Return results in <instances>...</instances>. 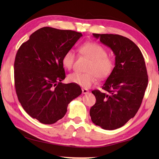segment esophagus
<instances>
[{
    "mask_svg": "<svg viewBox=\"0 0 159 159\" xmlns=\"http://www.w3.org/2000/svg\"><path fill=\"white\" fill-rule=\"evenodd\" d=\"M82 92H83V94H87V93H89V91L87 90V89H82Z\"/></svg>",
    "mask_w": 159,
    "mask_h": 159,
    "instance_id": "34e87169",
    "label": "esophagus"
}]
</instances>
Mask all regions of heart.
Listing matches in <instances>:
<instances>
[{
    "mask_svg": "<svg viewBox=\"0 0 159 159\" xmlns=\"http://www.w3.org/2000/svg\"><path fill=\"white\" fill-rule=\"evenodd\" d=\"M81 55L91 59L87 67V72H74L68 76L71 83L84 88H88L96 81L98 77L105 79L113 72L115 67L114 60L107 55V50L96 42H85L79 47ZM76 55L72 50L66 51L62 57L61 63L66 69L70 70L74 66Z\"/></svg>",
    "mask_w": 159,
    "mask_h": 159,
    "instance_id": "b5f03b06",
    "label": "heart"
}]
</instances>
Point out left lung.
<instances>
[{"label": "left lung", "instance_id": "8db88e82", "mask_svg": "<svg viewBox=\"0 0 159 159\" xmlns=\"http://www.w3.org/2000/svg\"><path fill=\"white\" fill-rule=\"evenodd\" d=\"M116 56L113 72L102 89L92 91L96 102L90 109L93 124L104 130L119 128L133 118L142 102L148 83L144 58L138 46L120 35L97 34Z\"/></svg>", "mask_w": 159, "mask_h": 159}]
</instances>
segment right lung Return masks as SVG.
<instances>
[{
  "label": "right lung",
  "instance_id": "obj_1",
  "mask_svg": "<svg viewBox=\"0 0 159 159\" xmlns=\"http://www.w3.org/2000/svg\"><path fill=\"white\" fill-rule=\"evenodd\" d=\"M83 35L71 30L43 27L20 46L14 62L17 96L30 116L44 124L61 119L68 104L82 90L74 83L63 84L62 57Z\"/></svg>",
  "mask_w": 159,
  "mask_h": 159
}]
</instances>
